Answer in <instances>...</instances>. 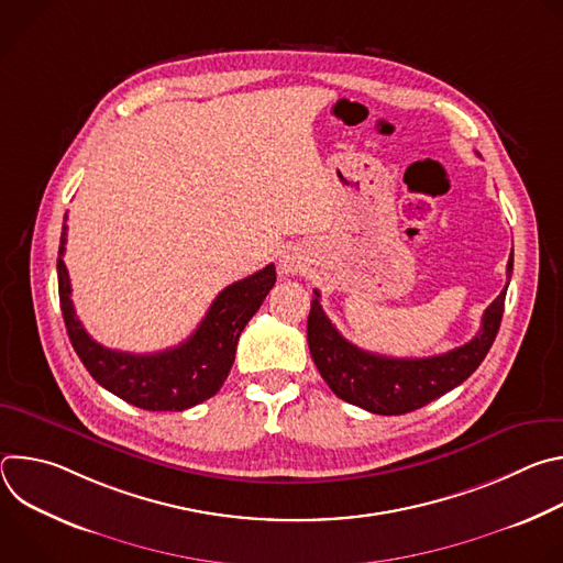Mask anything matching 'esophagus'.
Instances as JSON below:
<instances>
[{
    "label": "esophagus",
    "mask_w": 563,
    "mask_h": 563,
    "mask_svg": "<svg viewBox=\"0 0 563 563\" xmlns=\"http://www.w3.org/2000/svg\"><path fill=\"white\" fill-rule=\"evenodd\" d=\"M305 254L300 252V250H287V252H283V256H280V272L283 274H298V272H302L305 269Z\"/></svg>",
    "instance_id": "obj_1"
}]
</instances>
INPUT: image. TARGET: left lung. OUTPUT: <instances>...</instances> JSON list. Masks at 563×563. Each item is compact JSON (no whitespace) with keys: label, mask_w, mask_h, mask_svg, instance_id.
I'll return each mask as SVG.
<instances>
[{"label":"left lung","mask_w":563,"mask_h":563,"mask_svg":"<svg viewBox=\"0 0 563 563\" xmlns=\"http://www.w3.org/2000/svg\"><path fill=\"white\" fill-rule=\"evenodd\" d=\"M510 276L512 254L508 261ZM506 289L508 285L484 311L481 330L470 343L428 358H389L352 345L332 325L320 307L318 289H313L307 318L311 358L332 391L347 404L385 417L415 412L461 385L486 358L501 325Z\"/></svg>","instance_id":"8db88e82"}]
</instances>
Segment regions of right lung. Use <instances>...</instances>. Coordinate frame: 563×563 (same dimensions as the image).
Masks as SVG:
<instances>
[{"label": "right lung", "instance_id": "right-lung-1", "mask_svg": "<svg viewBox=\"0 0 563 563\" xmlns=\"http://www.w3.org/2000/svg\"><path fill=\"white\" fill-rule=\"evenodd\" d=\"M66 229L64 216L57 256L59 307L70 345L89 374L126 404L151 412H183L211 398L229 376L240 332L276 283V267L267 265L224 287L185 343L155 354L118 352L93 341L75 316L70 280L62 261Z\"/></svg>", "mask_w": 563, "mask_h": 563}]
</instances>
